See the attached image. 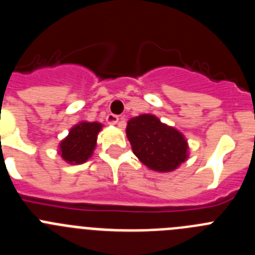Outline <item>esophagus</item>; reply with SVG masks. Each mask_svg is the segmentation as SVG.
I'll return each instance as SVG.
<instances>
[{
  "label": "esophagus",
  "mask_w": 255,
  "mask_h": 255,
  "mask_svg": "<svg viewBox=\"0 0 255 255\" xmlns=\"http://www.w3.org/2000/svg\"><path fill=\"white\" fill-rule=\"evenodd\" d=\"M119 120H120V119H119V116H117V115H114V114L107 115V117H106V121H107L110 125H116V124L119 123Z\"/></svg>",
  "instance_id": "34e87169"
}]
</instances>
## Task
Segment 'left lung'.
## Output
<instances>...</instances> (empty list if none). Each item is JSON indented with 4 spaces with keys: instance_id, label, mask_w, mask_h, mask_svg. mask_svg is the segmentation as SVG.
<instances>
[{
    "instance_id": "left-lung-1",
    "label": "left lung",
    "mask_w": 255,
    "mask_h": 255,
    "mask_svg": "<svg viewBox=\"0 0 255 255\" xmlns=\"http://www.w3.org/2000/svg\"><path fill=\"white\" fill-rule=\"evenodd\" d=\"M126 135L134 154L150 170L173 171L188 158L184 135L153 115H140L129 120Z\"/></svg>"
}]
</instances>
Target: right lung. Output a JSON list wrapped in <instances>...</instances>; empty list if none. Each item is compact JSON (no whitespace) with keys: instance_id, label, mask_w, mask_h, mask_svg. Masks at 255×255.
Instances as JSON below:
<instances>
[{"instance_id":"obj_1","label":"right lung","mask_w":255,"mask_h":255,"mask_svg":"<svg viewBox=\"0 0 255 255\" xmlns=\"http://www.w3.org/2000/svg\"><path fill=\"white\" fill-rule=\"evenodd\" d=\"M102 129L100 123H80L70 130L69 135L60 143L61 157L69 163H83L96 148L97 135Z\"/></svg>"}]
</instances>
